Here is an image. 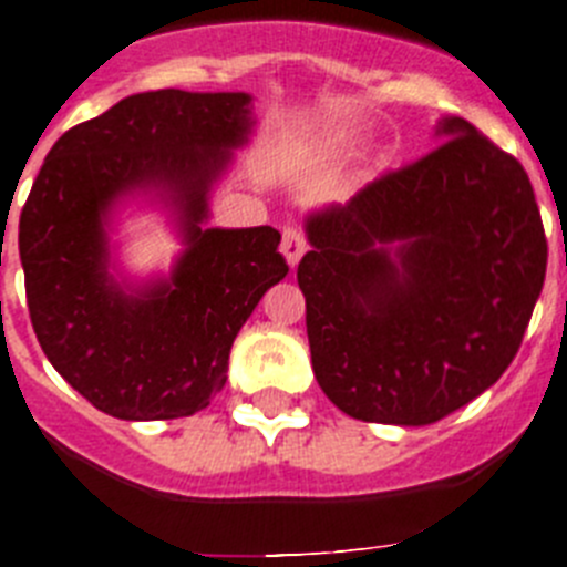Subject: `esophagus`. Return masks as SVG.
<instances>
[{"label": "esophagus", "mask_w": 567, "mask_h": 567, "mask_svg": "<svg viewBox=\"0 0 567 567\" xmlns=\"http://www.w3.org/2000/svg\"><path fill=\"white\" fill-rule=\"evenodd\" d=\"M305 248H308V243H305V234L297 228V225H288V228L282 230V256L288 259L290 268H297V262L302 259Z\"/></svg>", "instance_id": "obj_1"}]
</instances>
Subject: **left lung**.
Wrapping results in <instances>:
<instances>
[{
  "label": "left lung",
  "instance_id": "left-lung-1",
  "mask_svg": "<svg viewBox=\"0 0 567 567\" xmlns=\"http://www.w3.org/2000/svg\"><path fill=\"white\" fill-rule=\"evenodd\" d=\"M440 145L313 210L297 268L313 377L353 420L431 425L519 351L548 243L525 167L462 116Z\"/></svg>",
  "mask_w": 567,
  "mask_h": 567
}]
</instances>
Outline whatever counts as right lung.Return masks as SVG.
Wrapping results in <instances>:
<instances>
[{
	"label": "right lung",
	"mask_w": 567,
	"mask_h": 567,
	"mask_svg": "<svg viewBox=\"0 0 567 567\" xmlns=\"http://www.w3.org/2000/svg\"><path fill=\"white\" fill-rule=\"evenodd\" d=\"M248 93H134L56 140L19 216L33 331L51 365L116 420H179L228 379L236 333L288 274L279 230L202 228L230 151L248 142ZM154 193L186 250L172 277H110L106 225L120 198Z\"/></svg>",
	"instance_id": "obj_1"
}]
</instances>
